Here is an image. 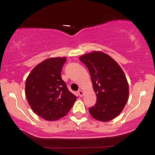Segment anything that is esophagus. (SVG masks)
I'll use <instances>...</instances> for the list:
<instances>
[{
  "label": "esophagus",
  "mask_w": 155,
  "mask_h": 155,
  "mask_svg": "<svg viewBox=\"0 0 155 155\" xmlns=\"http://www.w3.org/2000/svg\"><path fill=\"white\" fill-rule=\"evenodd\" d=\"M78 94L80 95V97H82V96H83V95H84V92H83V91H82V90H78Z\"/></svg>",
  "instance_id": "1"
}]
</instances>
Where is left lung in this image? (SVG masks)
I'll use <instances>...</instances> for the list:
<instances>
[{
  "instance_id": "1",
  "label": "left lung",
  "mask_w": 155,
  "mask_h": 155,
  "mask_svg": "<svg viewBox=\"0 0 155 155\" xmlns=\"http://www.w3.org/2000/svg\"><path fill=\"white\" fill-rule=\"evenodd\" d=\"M90 71L97 102L89 109L99 121H109L121 113L128 99L129 87L124 72L111 56L100 51L79 58Z\"/></svg>"
}]
</instances>
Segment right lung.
I'll list each match as a JSON object with an SVG mask.
<instances>
[{
  "label": "right lung",
  "instance_id": "right-lung-1",
  "mask_svg": "<svg viewBox=\"0 0 155 155\" xmlns=\"http://www.w3.org/2000/svg\"><path fill=\"white\" fill-rule=\"evenodd\" d=\"M65 57L46 59L34 68L25 82V96L31 109L46 120L65 116L77 99L61 78Z\"/></svg>",
  "mask_w": 155,
  "mask_h": 155
}]
</instances>
